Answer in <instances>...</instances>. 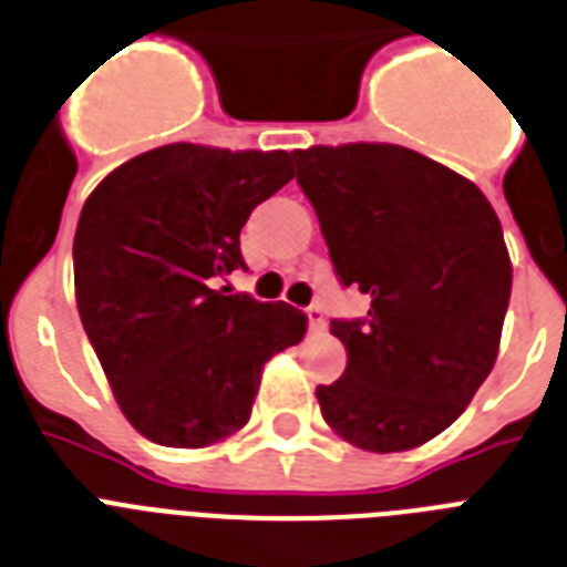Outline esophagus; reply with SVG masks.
Listing matches in <instances>:
<instances>
[{
	"mask_svg": "<svg viewBox=\"0 0 567 567\" xmlns=\"http://www.w3.org/2000/svg\"><path fill=\"white\" fill-rule=\"evenodd\" d=\"M308 315V329L311 331H323L326 329V317H323V308H317V306H311L306 311Z\"/></svg>",
	"mask_w": 567,
	"mask_h": 567,
	"instance_id": "34e87169",
	"label": "esophagus"
}]
</instances>
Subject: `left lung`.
<instances>
[{
  "mask_svg": "<svg viewBox=\"0 0 567 567\" xmlns=\"http://www.w3.org/2000/svg\"><path fill=\"white\" fill-rule=\"evenodd\" d=\"M340 282L370 297L331 320L347 372L317 388L323 419L355 449L425 445L466 411L495 367L513 265L472 179L402 145L293 151Z\"/></svg>",
  "mask_w": 567,
  "mask_h": 567,
  "instance_id": "1",
  "label": "left lung"
}]
</instances>
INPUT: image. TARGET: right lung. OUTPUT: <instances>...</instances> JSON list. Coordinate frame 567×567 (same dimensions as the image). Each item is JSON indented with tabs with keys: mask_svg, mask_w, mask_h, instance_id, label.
<instances>
[{
	"mask_svg": "<svg viewBox=\"0 0 567 567\" xmlns=\"http://www.w3.org/2000/svg\"><path fill=\"white\" fill-rule=\"evenodd\" d=\"M291 177L285 151L174 142L86 197L72 244L78 315L124 419L151 443L206 449L238 434L265 363L306 334L288 302L215 291L244 268L250 212Z\"/></svg>",
	"mask_w": 567,
	"mask_h": 567,
	"instance_id": "1",
	"label": "right lung"
}]
</instances>
